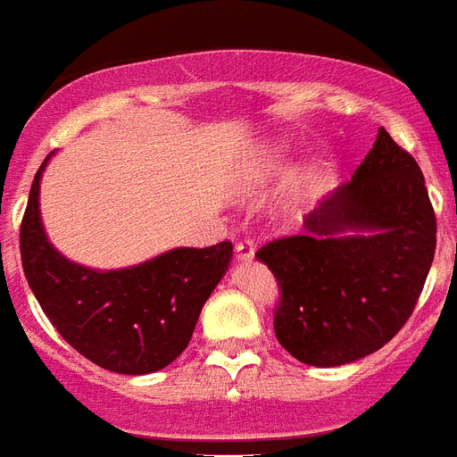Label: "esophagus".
Returning a JSON list of instances; mask_svg holds the SVG:
<instances>
[{
  "label": "esophagus",
  "mask_w": 457,
  "mask_h": 457,
  "mask_svg": "<svg viewBox=\"0 0 457 457\" xmlns=\"http://www.w3.org/2000/svg\"><path fill=\"white\" fill-rule=\"evenodd\" d=\"M235 253H237V260L248 262V260H253V255H255V244H253L251 239H241L235 246Z\"/></svg>",
  "instance_id": "34e87169"
}]
</instances>
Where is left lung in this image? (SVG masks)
Here are the masks:
<instances>
[{
  "mask_svg": "<svg viewBox=\"0 0 457 457\" xmlns=\"http://www.w3.org/2000/svg\"><path fill=\"white\" fill-rule=\"evenodd\" d=\"M435 246L423 171L381 128L351 181L304 218V235L255 253L281 287L278 344L312 367L378 351L411 316Z\"/></svg>",
  "mask_w": 457,
  "mask_h": 457,
  "instance_id": "1",
  "label": "left lung"
}]
</instances>
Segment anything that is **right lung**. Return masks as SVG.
I'll return each instance as SVG.
<instances>
[{
  "label": "right lung",
  "mask_w": 457,
  "mask_h": 457,
  "mask_svg": "<svg viewBox=\"0 0 457 457\" xmlns=\"http://www.w3.org/2000/svg\"><path fill=\"white\" fill-rule=\"evenodd\" d=\"M34 176L21 225L25 278L69 346L95 365L141 377L171 365L190 344L199 312L232 260V244L171 248L125 270L71 262L46 237Z\"/></svg>",
  "instance_id": "add662e5"
}]
</instances>
